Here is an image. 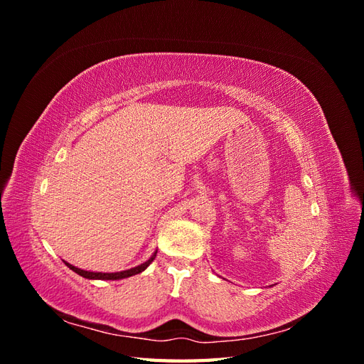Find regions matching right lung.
Here are the masks:
<instances>
[{"label": "right lung", "instance_id": "add662e5", "mask_svg": "<svg viewBox=\"0 0 364 364\" xmlns=\"http://www.w3.org/2000/svg\"><path fill=\"white\" fill-rule=\"evenodd\" d=\"M156 253H158V250H155V253H153V255L146 261V262H142V264H139V266H136V267H132V269H129V270H123V272H115V273H102V272H87V270H82V269H79V267H75V266H73V264H70V262H67L65 261V264H67V266L73 270V272H75L77 274H80V277H83V278H86V279H123V278H129V277H134V274H138V273H141V272H144L150 264H151V261L155 259V257H156Z\"/></svg>", "mask_w": 364, "mask_h": 364}]
</instances>
